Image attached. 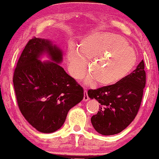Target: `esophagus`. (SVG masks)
<instances>
[{"label": "esophagus", "instance_id": "esophagus-1", "mask_svg": "<svg viewBox=\"0 0 159 159\" xmlns=\"http://www.w3.org/2000/svg\"><path fill=\"white\" fill-rule=\"evenodd\" d=\"M89 99V96L87 95V90H84V101H87Z\"/></svg>", "mask_w": 159, "mask_h": 159}]
</instances>
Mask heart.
<instances>
[{"instance_id":"heart-1","label":"heart","mask_w":159,"mask_h":159,"mask_svg":"<svg viewBox=\"0 0 159 159\" xmlns=\"http://www.w3.org/2000/svg\"><path fill=\"white\" fill-rule=\"evenodd\" d=\"M90 75L87 83L96 81L100 86L114 85L132 72L137 63L136 53L123 37L111 33H96L85 37L78 50L67 52L68 68L76 79L84 76L89 61Z\"/></svg>"}]
</instances>
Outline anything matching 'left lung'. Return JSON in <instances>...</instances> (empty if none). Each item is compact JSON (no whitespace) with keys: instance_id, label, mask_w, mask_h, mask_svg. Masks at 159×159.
<instances>
[{"instance_id":"1","label":"left lung","mask_w":159,"mask_h":159,"mask_svg":"<svg viewBox=\"0 0 159 159\" xmlns=\"http://www.w3.org/2000/svg\"><path fill=\"white\" fill-rule=\"evenodd\" d=\"M145 85L146 72L142 61L121 81L87 91L89 97L100 103L98 113L91 117L96 132L112 135L124 130L138 114Z\"/></svg>"}]
</instances>
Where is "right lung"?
Instances as JSON below:
<instances>
[{
    "mask_svg": "<svg viewBox=\"0 0 159 159\" xmlns=\"http://www.w3.org/2000/svg\"><path fill=\"white\" fill-rule=\"evenodd\" d=\"M47 51L54 62L38 60ZM62 52L50 41L33 37L14 70V90L20 111L36 130L52 133L64 123L69 111L84 98L83 88L58 63Z\"/></svg>",
    "mask_w": 159,
    "mask_h": 159,
    "instance_id": "add662e5",
    "label": "right lung"
}]
</instances>
